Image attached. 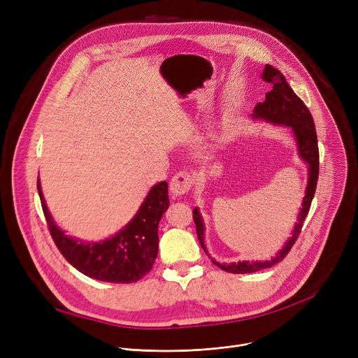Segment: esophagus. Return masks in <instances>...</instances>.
Here are the masks:
<instances>
[{
    "label": "esophagus",
    "instance_id": "obj_1",
    "mask_svg": "<svg viewBox=\"0 0 358 358\" xmlns=\"http://www.w3.org/2000/svg\"><path fill=\"white\" fill-rule=\"evenodd\" d=\"M192 176L189 173H185V171H180L177 173L171 181H170V192L174 195V196H181L184 195L185 192H188V189L191 188L192 185Z\"/></svg>",
    "mask_w": 358,
    "mask_h": 358
}]
</instances>
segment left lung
<instances>
[{"label":"left lung","mask_w":358,"mask_h":358,"mask_svg":"<svg viewBox=\"0 0 358 358\" xmlns=\"http://www.w3.org/2000/svg\"><path fill=\"white\" fill-rule=\"evenodd\" d=\"M261 78L271 83L272 90L266 93L265 100L257 103L253 108V112L250 115L252 120L255 122H265L272 126L279 127H287L293 136V140L296 143V150L300 160L308 166V184H306L304 196L301 201V207L297 214V221L294 222V227L290 232V236L283 243L282 249H279L271 259L266 261H239V262H231V264H220L215 259L210 257V253L206 246V224H203L202 214L198 207L194 208V222L196 227V235L198 241L206 250V253L211 258L214 265H217L220 269L229 272V273H253L259 272L268 268L275 266L280 261L285 259L289 250L292 249L293 243L296 242L303 222L308 217V213L310 210V203L313 201L317 178H319V148H317V136H316V127L313 117L306 108L303 101L296 96V93L292 90L289 83L286 82V78L272 65H265L264 72Z\"/></svg>","instance_id":"left-lung-1"}]
</instances>
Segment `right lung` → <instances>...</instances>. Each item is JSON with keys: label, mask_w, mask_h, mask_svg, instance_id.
I'll return each instance as SVG.
<instances>
[{"label": "right lung", "mask_w": 358, "mask_h": 358, "mask_svg": "<svg viewBox=\"0 0 358 358\" xmlns=\"http://www.w3.org/2000/svg\"><path fill=\"white\" fill-rule=\"evenodd\" d=\"M167 181L152 185L134 217L115 235L83 241L64 231L50 214L38 178L42 210L58 249L80 273L101 282L131 283L150 272L159 253V224L170 207Z\"/></svg>", "instance_id": "obj_1"}]
</instances>
